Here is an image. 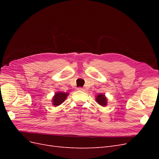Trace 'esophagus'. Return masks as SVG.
<instances>
[{"mask_svg": "<svg viewBox=\"0 0 159 159\" xmlns=\"http://www.w3.org/2000/svg\"><path fill=\"white\" fill-rule=\"evenodd\" d=\"M77 89L79 90V91H85V89H84V88H81V87H79V88H78V89Z\"/></svg>", "mask_w": 159, "mask_h": 159, "instance_id": "esophagus-1", "label": "esophagus"}]
</instances>
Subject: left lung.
Instances as JSON below:
<instances>
[{"label": "left lung", "mask_w": 159, "mask_h": 159, "mask_svg": "<svg viewBox=\"0 0 159 159\" xmlns=\"http://www.w3.org/2000/svg\"><path fill=\"white\" fill-rule=\"evenodd\" d=\"M96 101L100 105H102V106H105L107 105V99L103 94H99L96 98Z\"/></svg>", "instance_id": "left-lung-1"}]
</instances>
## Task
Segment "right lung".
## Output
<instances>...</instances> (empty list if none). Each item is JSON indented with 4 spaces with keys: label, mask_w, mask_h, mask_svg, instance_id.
Masks as SVG:
<instances>
[{
    "label": "right lung",
    "mask_w": 159,
    "mask_h": 159,
    "mask_svg": "<svg viewBox=\"0 0 159 159\" xmlns=\"http://www.w3.org/2000/svg\"><path fill=\"white\" fill-rule=\"evenodd\" d=\"M68 93H65L63 92H57L54 97L53 98V105L55 106H57L60 105L64 102V100L66 99L67 96H68Z\"/></svg>",
    "instance_id": "obj_1"
}]
</instances>
